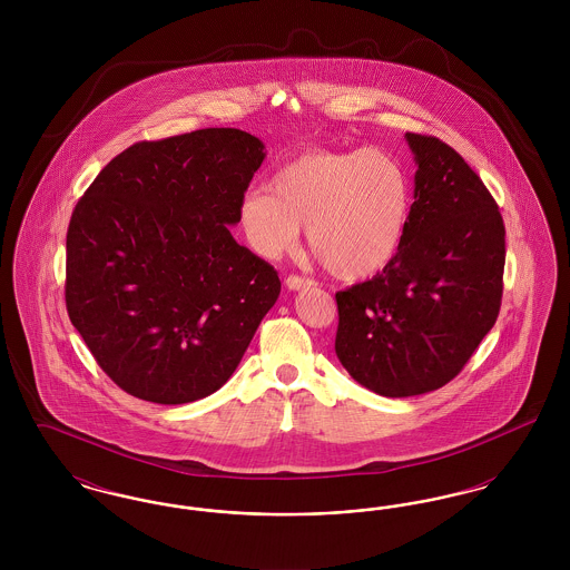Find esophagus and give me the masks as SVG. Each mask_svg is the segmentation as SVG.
Segmentation results:
<instances>
[{"instance_id": "1", "label": "esophagus", "mask_w": 570, "mask_h": 570, "mask_svg": "<svg viewBox=\"0 0 570 570\" xmlns=\"http://www.w3.org/2000/svg\"><path fill=\"white\" fill-rule=\"evenodd\" d=\"M286 286H288L291 291H301V288H309V286H314V282H312L309 277L288 275V277H286Z\"/></svg>"}]
</instances>
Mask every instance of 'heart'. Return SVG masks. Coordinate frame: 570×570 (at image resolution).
<instances>
[{"label":"heart","mask_w":570,"mask_h":570,"mask_svg":"<svg viewBox=\"0 0 570 570\" xmlns=\"http://www.w3.org/2000/svg\"><path fill=\"white\" fill-rule=\"evenodd\" d=\"M269 190L247 191L237 222L249 249L267 261L307 245L337 279L382 272L400 252L410 214L406 168L384 149L305 151L273 175Z\"/></svg>","instance_id":"1"}]
</instances>
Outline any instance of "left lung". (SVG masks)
Wrapping results in <instances>:
<instances>
[{"label":"left lung","mask_w":570,"mask_h":570,"mask_svg":"<svg viewBox=\"0 0 570 570\" xmlns=\"http://www.w3.org/2000/svg\"><path fill=\"white\" fill-rule=\"evenodd\" d=\"M414 203L395 258L335 295V354L384 397L430 393L455 379L495 325L504 222L481 177L440 138L406 132Z\"/></svg>","instance_id":"8db88e82"}]
</instances>
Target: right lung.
Segmentation results:
<instances>
[{"label": "right lung", "mask_w": 570, "mask_h": 570, "mask_svg": "<svg viewBox=\"0 0 570 570\" xmlns=\"http://www.w3.org/2000/svg\"><path fill=\"white\" fill-rule=\"evenodd\" d=\"M263 160L265 145L237 128L140 140L77 203L68 316L126 393L188 404L237 370L282 288L228 228Z\"/></svg>", "instance_id": "1"}]
</instances>
